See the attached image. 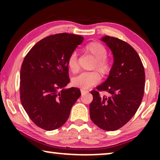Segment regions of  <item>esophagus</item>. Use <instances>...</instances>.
<instances>
[{
    "mask_svg": "<svg viewBox=\"0 0 160 160\" xmlns=\"http://www.w3.org/2000/svg\"><path fill=\"white\" fill-rule=\"evenodd\" d=\"M87 92H88V91L86 90V89H81V93H82V94L87 93Z\"/></svg>",
    "mask_w": 160,
    "mask_h": 160,
    "instance_id": "esophagus-1",
    "label": "esophagus"
}]
</instances>
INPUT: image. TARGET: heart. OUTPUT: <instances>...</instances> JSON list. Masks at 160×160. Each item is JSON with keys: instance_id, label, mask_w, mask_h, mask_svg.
<instances>
[{"instance_id": "heart-1", "label": "heart", "mask_w": 160, "mask_h": 160, "mask_svg": "<svg viewBox=\"0 0 160 160\" xmlns=\"http://www.w3.org/2000/svg\"><path fill=\"white\" fill-rule=\"evenodd\" d=\"M84 51L92 54L95 59L93 68L102 74L106 75L111 70V64L106 59L107 49L103 45L98 42H91L84 48ZM67 65L70 71L76 73L78 70L77 56L75 52L72 53L68 58ZM100 81V77L96 71L83 72L75 76L72 79V84L74 87L82 89H89L98 84Z\"/></svg>"}]
</instances>
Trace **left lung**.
Segmentation results:
<instances>
[{
	"instance_id": "8db88e82",
	"label": "left lung",
	"mask_w": 160,
	"mask_h": 160,
	"mask_svg": "<svg viewBox=\"0 0 160 160\" xmlns=\"http://www.w3.org/2000/svg\"><path fill=\"white\" fill-rule=\"evenodd\" d=\"M106 43L113 56L108 77L90 92L93 100L89 105L92 121L106 131L121 128L130 121L138 109L143 97L145 71L136 51L125 41L106 36ZM99 91H107L102 96Z\"/></svg>"
}]
</instances>
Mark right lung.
Segmentation results:
<instances>
[{"instance_id": "obj_1", "label": "right lung", "mask_w": 160, "mask_h": 160, "mask_svg": "<svg viewBox=\"0 0 160 160\" xmlns=\"http://www.w3.org/2000/svg\"><path fill=\"white\" fill-rule=\"evenodd\" d=\"M84 38L59 33L36 43L24 59L20 71V100L30 119L39 128L54 130L68 119L81 96L70 82L67 60Z\"/></svg>"}]
</instances>
